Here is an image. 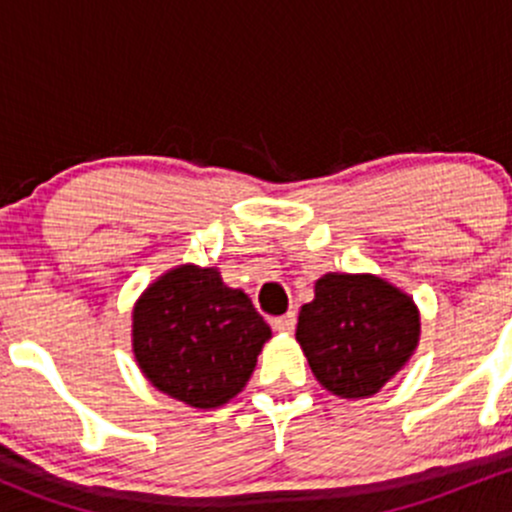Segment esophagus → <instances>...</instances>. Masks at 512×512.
Segmentation results:
<instances>
[{
  "instance_id": "34e87169",
  "label": "esophagus",
  "mask_w": 512,
  "mask_h": 512,
  "mask_svg": "<svg viewBox=\"0 0 512 512\" xmlns=\"http://www.w3.org/2000/svg\"><path fill=\"white\" fill-rule=\"evenodd\" d=\"M271 325H273V330H278V333H293V328H295V313L291 310V313L281 315V318H273Z\"/></svg>"
}]
</instances>
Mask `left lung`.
<instances>
[{
    "mask_svg": "<svg viewBox=\"0 0 512 512\" xmlns=\"http://www.w3.org/2000/svg\"><path fill=\"white\" fill-rule=\"evenodd\" d=\"M414 300L370 273H325L300 308L295 340L315 379L342 399L377 394L419 345Z\"/></svg>",
    "mask_w": 512,
    "mask_h": 512,
    "instance_id": "8db88e82",
    "label": "left lung"
}]
</instances>
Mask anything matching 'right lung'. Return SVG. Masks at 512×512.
Masks as SVG:
<instances>
[{
	"label": "right lung",
	"instance_id": "1",
	"mask_svg": "<svg viewBox=\"0 0 512 512\" xmlns=\"http://www.w3.org/2000/svg\"><path fill=\"white\" fill-rule=\"evenodd\" d=\"M266 320L217 268L192 263L157 278L133 310V352L152 387L194 409H214L249 382Z\"/></svg>",
	"mask_w": 512,
	"mask_h": 512
}]
</instances>
